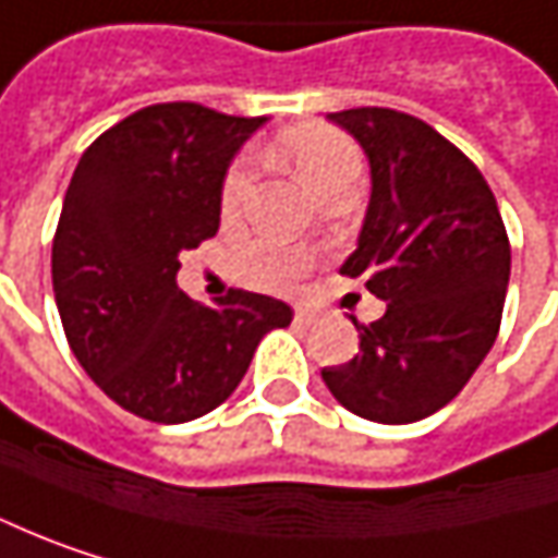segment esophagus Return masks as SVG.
Segmentation results:
<instances>
[{
  "label": "esophagus",
  "mask_w": 558,
  "mask_h": 558,
  "mask_svg": "<svg viewBox=\"0 0 558 558\" xmlns=\"http://www.w3.org/2000/svg\"><path fill=\"white\" fill-rule=\"evenodd\" d=\"M294 323H298V326H311V323H314V311H307V307H294Z\"/></svg>",
  "instance_id": "esophagus-1"
}]
</instances>
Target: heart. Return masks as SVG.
<instances>
[{"label": "heart", "mask_w": 558, "mask_h": 558, "mask_svg": "<svg viewBox=\"0 0 558 558\" xmlns=\"http://www.w3.org/2000/svg\"><path fill=\"white\" fill-rule=\"evenodd\" d=\"M282 150L294 162L301 182L307 184L317 197L326 187L357 179L361 175V154L354 147V141L345 137L342 131L326 125H301L292 128L289 134H282ZM254 184V162L241 159L229 169L222 194H219V207L222 216H235L244 207L247 194ZM307 269V257L298 251H286L276 244H247L238 254V272L244 282L251 286H266V289H282L301 279V272Z\"/></svg>", "instance_id": "b5f03b06"}]
</instances>
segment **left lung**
Instances as JSON below:
<instances>
[{
    "label": "left lung",
    "mask_w": 558,
    "mask_h": 558,
    "mask_svg": "<svg viewBox=\"0 0 558 558\" xmlns=\"http://www.w3.org/2000/svg\"><path fill=\"white\" fill-rule=\"evenodd\" d=\"M371 162V204L342 272L386 314L357 323L361 351L323 367L351 414L414 424L449 404L496 342L512 247L481 169L427 122L361 106L329 116Z\"/></svg>",
    "instance_id": "left-lung-1"
}]
</instances>
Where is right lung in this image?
I'll list each match as a JSON object with an SVG mask.
<instances>
[{
	"label": "right lung",
	"mask_w": 558,
	"mask_h": 558,
	"mask_svg": "<svg viewBox=\"0 0 558 558\" xmlns=\"http://www.w3.org/2000/svg\"><path fill=\"white\" fill-rule=\"evenodd\" d=\"M264 119L156 102L102 131L71 175L52 238V292L74 357L99 389L154 424L222 404L292 307L232 289L213 307L175 286L179 254L219 229L238 147Z\"/></svg>",
	"instance_id": "right-lung-1"
}]
</instances>
